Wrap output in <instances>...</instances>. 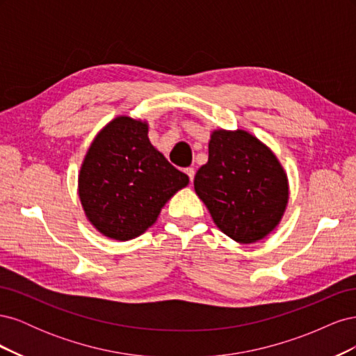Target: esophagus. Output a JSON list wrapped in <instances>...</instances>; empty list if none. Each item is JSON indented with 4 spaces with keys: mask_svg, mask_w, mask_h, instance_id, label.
I'll use <instances>...</instances> for the list:
<instances>
[{
    "mask_svg": "<svg viewBox=\"0 0 356 356\" xmlns=\"http://www.w3.org/2000/svg\"><path fill=\"white\" fill-rule=\"evenodd\" d=\"M184 172H186V174L188 175L190 182H191V181H193V178H195V169H193V168H187Z\"/></svg>",
    "mask_w": 356,
    "mask_h": 356,
    "instance_id": "1",
    "label": "esophagus"
}]
</instances>
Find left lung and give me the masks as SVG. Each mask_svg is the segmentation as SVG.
Returning a JSON list of instances; mask_svg holds the SVG:
<instances>
[{
	"label": "left lung",
	"instance_id": "obj_1",
	"mask_svg": "<svg viewBox=\"0 0 356 356\" xmlns=\"http://www.w3.org/2000/svg\"><path fill=\"white\" fill-rule=\"evenodd\" d=\"M195 190L217 227L239 243L273 232L289 196L286 174L272 149L241 129L211 134L208 163L197 170Z\"/></svg>",
	"mask_w": 356,
	"mask_h": 356
}]
</instances>
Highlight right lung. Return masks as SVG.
<instances>
[{"instance_id": "1", "label": "right lung", "mask_w": 356, "mask_h": 356, "mask_svg": "<svg viewBox=\"0 0 356 356\" xmlns=\"http://www.w3.org/2000/svg\"><path fill=\"white\" fill-rule=\"evenodd\" d=\"M188 177L148 139L147 122L118 115L96 135L79 174V196L93 227L131 241L156 222L161 208Z\"/></svg>"}]
</instances>
